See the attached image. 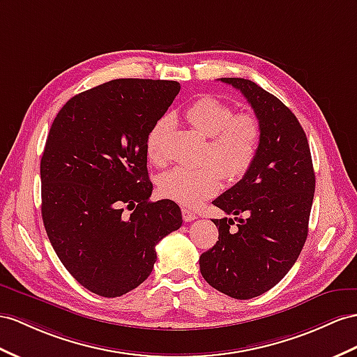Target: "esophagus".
I'll return each mask as SVG.
<instances>
[{"instance_id": "34e87169", "label": "esophagus", "mask_w": 357, "mask_h": 357, "mask_svg": "<svg viewBox=\"0 0 357 357\" xmlns=\"http://www.w3.org/2000/svg\"><path fill=\"white\" fill-rule=\"evenodd\" d=\"M182 218H184V222H193V220H196L197 215H196V213L190 211V209L182 208Z\"/></svg>"}]
</instances>
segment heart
I'll use <instances>...</instances> for the list:
<instances>
[{
	"label": "heart",
	"mask_w": 357,
	"mask_h": 357,
	"mask_svg": "<svg viewBox=\"0 0 357 357\" xmlns=\"http://www.w3.org/2000/svg\"><path fill=\"white\" fill-rule=\"evenodd\" d=\"M185 121L195 131L206 137L205 166L200 169H173L160 178L161 196L184 206H197L213 197L227 182L240 181L257 157L262 128L250 112L234 113L232 105L215 96H202L191 102ZM173 119L162 116L152 125L146 137V155L155 166L167 162L166 142L173 131Z\"/></svg>",
	"instance_id": "obj_1"
}]
</instances>
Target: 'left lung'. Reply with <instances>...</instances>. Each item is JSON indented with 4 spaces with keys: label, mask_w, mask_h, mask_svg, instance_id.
Returning <instances> with one entry per match:
<instances>
[{
    "label": "left lung",
    "mask_w": 357,
    "mask_h": 357,
    "mask_svg": "<svg viewBox=\"0 0 357 357\" xmlns=\"http://www.w3.org/2000/svg\"><path fill=\"white\" fill-rule=\"evenodd\" d=\"M220 81L248 99L262 135L249 172L213 202L236 217L213 220L218 241L199 264L213 288L248 300L278 285L297 261L307 236L315 173L303 128L282 100L250 79Z\"/></svg>",
    "instance_id": "left-lung-1"
}]
</instances>
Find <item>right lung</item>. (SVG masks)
<instances>
[{
	"label": "right lung",
	"instance_id": "1",
	"mask_svg": "<svg viewBox=\"0 0 357 357\" xmlns=\"http://www.w3.org/2000/svg\"><path fill=\"white\" fill-rule=\"evenodd\" d=\"M179 90L178 81L113 79L70 98L51 125L40 160L43 225L65 268L98 296L143 283L155 245L182 225L173 200L149 202L146 167V137Z\"/></svg>",
	"mask_w": 357,
	"mask_h": 357
}]
</instances>
